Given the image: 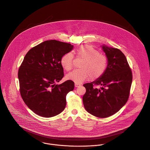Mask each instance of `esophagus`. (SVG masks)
I'll return each instance as SVG.
<instances>
[{"label": "esophagus", "instance_id": "34e87169", "mask_svg": "<svg viewBox=\"0 0 150 150\" xmlns=\"http://www.w3.org/2000/svg\"><path fill=\"white\" fill-rule=\"evenodd\" d=\"M74 86H75L76 87H79V86H81V84H79V83H75Z\"/></svg>", "mask_w": 150, "mask_h": 150}]
</instances>
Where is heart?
Here are the masks:
<instances>
[{"label": "heart", "mask_w": 150, "mask_h": 150, "mask_svg": "<svg viewBox=\"0 0 150 150\" xmlns=\"http://www.w3.org/2000/svg\"><path fill=\"white\" fill-rule=\"evenodd\" d=\"M77 58L82 59L79 67L68 74L67 77L77 83H81L91 79L92 80L100 77L107 68V57L90 45L79 47L76 51ZM61 64L67 71L71 70L74 66L73 55L70 53L64 54L61 59Z\"/></svg>", "instance_id": "b5f03b06"}]
</instances>
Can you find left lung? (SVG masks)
Listing matches in <instances>:
<instances>
[{
  "mask_svg": "<svg viewBox=\"0 0 150 150\" xmlns=\"http://www.w3.org/2000/svg\"><path fill=\"white\" fill-rule=\"evenodd\" d=\"M102 48L108 59L106 70L97 80L83 85L86 92L83 101L89 113L96 117L106 118L115 114L127 102L133 76L121 50L105 45Z\"/></svg>",
  "mask_w": 150,
  "mask_h": 150,
  "instance_id": "left-lung-1",
  "label": "left lung"
}]
</instances>
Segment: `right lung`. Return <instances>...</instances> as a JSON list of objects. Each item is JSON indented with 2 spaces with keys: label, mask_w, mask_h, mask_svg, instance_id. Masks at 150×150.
I'll return each mask as SVG.
<instances>
[{
  "label": "right lung",
  "mask_w": 150,
  "mask_h": 150,
  "mask_svg": "<svg viewBox=\"0 0 150 150\" xmlns=\"http://www.w3.org/2000/svg\"><path fill=\"white\" fill-rule=\"evenodd\" d=\"M73 45L55 40L45 41L32 48L25 55L18 69L22 98L35 114L45 118L64 111L66 95L74 89V83L67 80L55 84L64 76L62 57Z\"/></svg>",
  "instance_id": "obj_1"
}]
</instances>
